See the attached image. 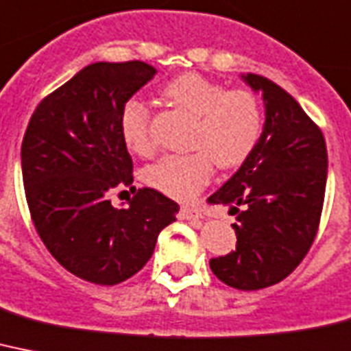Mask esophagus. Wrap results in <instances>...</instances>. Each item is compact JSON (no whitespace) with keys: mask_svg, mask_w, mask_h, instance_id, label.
I'll use <instances>...</instances> for the list:
<instances>
[{"mask_svg":"<svg viewBox=\"0 0 351 351\" xmlns=\"http://www.w3.org/2000/svg\"><path fill=\"white\" fill-rule=\"evenodd\" d=\"M178 218L180 220H200L202 218V210L196 209V207H180V213H178Z\"/></svg>","mask_w":351,"mask_h":351,"instance_id":"1","label":"esophagus"}]
</instances>
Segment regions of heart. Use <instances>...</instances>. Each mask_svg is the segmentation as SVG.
Listing matches in <instances>:
<instances>
[{"instance_id": "1", "label": "heart", "mask_w": 351, "mask_h": 351, "mask_svg": "<svg viewBox=\"0 0 351 351\" xmlns=\"http://www.w3.org/2000/svg\"><path fill=\"white\" fill-rule=\"evenodd\" d=\"M175 108L193 117L187 155H166L142 171V180L175 200L195 198L209 184L213 169L241 166L256 147L263 130V108L250 90H227L198 73L175 77L162 90ZM122 141L131 153L149 156L151 108L131 97L119 117Z\"/></svg>"}]
</instances>
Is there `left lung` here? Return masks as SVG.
<instances>
[{
    "mask_svg": "<svg viewBox=\"0 0 351 351\" xmlns=\"http://www.w3.org/2000/svg\"><path fill=\"white\" fill-rule=\"evenodd\" d=\"M243 81L261 92L263 133L210 204L236 215V250L213 258L210 270L238 290H259L294 272L315 240L323 210L328 153L319 126L294 97L256 73Z\"/></svg>",
    "mask_w": 351,
    "mask_h": 351,
    "instance_id": "obj_1",
    "label": "left lung"
}]
</instances>
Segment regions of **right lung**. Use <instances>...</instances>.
Returning a JSON list of instances; mask_svg holds the SVG:
<instances>
[{
    "mask_svg": "<svg viewBox=\"0 0 351 351\" xmlns=\"http://www.w3.org/2000/svg\"><path fill=\"white\" fill-rule=\"evenodd\" d=\"M147 62H93L45 97L21 144L25 195L48 252L77 278L117 285L153 256L178 204L149 187L115 209L110 191L131 185L122 104L153 79Z\"/></svg>",
    "mask_w": 351,
    "mask_h": 351,
    "instance_id": "add662e5",
    "label": "right lung"
}]
</instances>
